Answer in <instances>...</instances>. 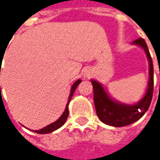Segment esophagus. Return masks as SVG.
I'll return each instance as SVG.
<instances>
[{"label":"esophagus","mask_w":160,"mask_h":160,"mask_svg":"<svg viewBox=\"0 0 160 160\" xmlns=\"http://www.w3.org/2000/svg\"><path fill=\"white\" fill-rule=\"evenodd\" d=\"M84 76H85L86 78H90V76H91V73H90V72H88V73H85V74H84Z\"/></svg>","instance_id":"esophagus-1"}]
</instances>
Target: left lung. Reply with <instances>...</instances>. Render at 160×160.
I'll return each mask as SVG.
<instances>
[{"label": "left lung", "mask_w": 160, "mask_h": 160, "mask_svg": "<svg viewBox=\"0 0 160 160\" xmlns=\"http://www.w3.org/2000/svg\"><path fill=\"white\" fill-rule=\"evenodd\" d=\"M144 49L149 62V81L144 96L135 105H126L116 102L104 90L103 86L96 80H92L93 88V101L96 114L100 120L114 127H123L130 125L140 119L148 110L153 97L154 90V68L152 58L144 39L140 38L132 42Z\"/></svg>", "instance_id": "8db88e82"}]
</instances>
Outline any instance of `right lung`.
Returning <instances> with one entry per match:
<instances>
[{"label":"right lung","instance_id":"add662e5","mask_svg":"<svg viewBox=\"0 0 160 160\" xmlns=\"http://www.w3.org/2000/svg\"><path fill=\"white\" fill-rule=\"evenodd\" d=\"M80 82H81V80H78L77 81H75V83L72 85V87H71V92H70V94H69V97H68V104H67L66 109H65L64 113L62 114V116H61L56 121H54L53 123H51L50 125L44 127V128H42V129H41V130H39V131H35V132L41 133V134L50 133V132H52L53 131L59 129L60 127H62V126L65 124V122H66V120H67V118H68V114H69V112H68V104H69V102H70V100H71V98H72V96H73V93H74L76 88L78 87V85L80 84Z\"/></svg>","mask_w":160,"mask_h":160}]
</instances>
